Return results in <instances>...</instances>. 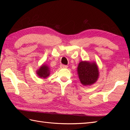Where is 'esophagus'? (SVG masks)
I'll use <instances>...</instances> for the list:
<instances>
[{"mask_svg":"<svg viewBox=\"0 0 130 130\" xmlns=\"http://www.w3.org/2000/svg\"><path fill=\"white\" fill-rule=\"evenodd\" d=\"M60 67H61V68H67L68 66L65 65H63V64H61Z\"/></svg>","mask_w":130,"mask_h":130,"instance_id":"34e87169","label":"esophagus"}]
</instances>
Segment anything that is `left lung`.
<instances>
[{"instance_id":"left-lung-1","label":"left lung","mask_w":130,"mask_h":130,"mask_svg":"<svg viewBox=\"0 0 130 130\" xmlns=\"http://www.w3.org/2000/svg\"><path fill=\"white\" fill-rule=\"evenodd\" d=\"M78 74L81 83L84 85H90L97 80L99 71L95 63L81 61L78 67Z\"/></svg>"}]
</instances>
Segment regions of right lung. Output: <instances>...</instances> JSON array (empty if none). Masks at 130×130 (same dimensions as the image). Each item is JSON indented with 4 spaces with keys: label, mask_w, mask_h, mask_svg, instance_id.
I'll return each mask as SVG.
<instances>
[{
    "label": "right lung",
    "mask_w": 130,
    "mask_h": 130,
    "mask_svg": "<svg viewBox=\"0 0 130 130\" xmlns=\"http://www.w3.org/2000/svg\"><path fill=\"white\" fill-rule=\"evenodd\" d=\"M37 74L40 78H47L50 75V70L48 67L45 65H43L41 66L40 69L38 70Z\"/></svg>",
    "instance_id": "add662e5"
}]
</instances>
